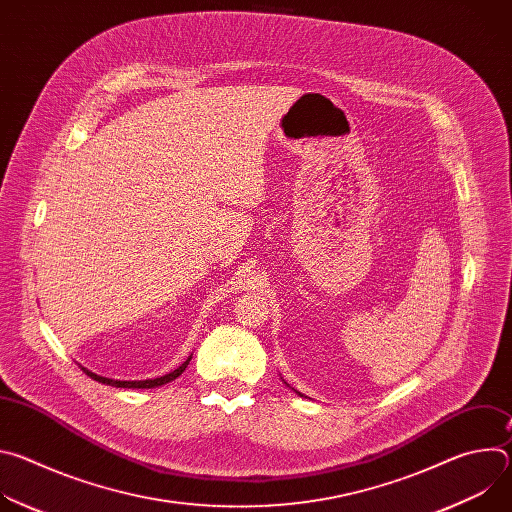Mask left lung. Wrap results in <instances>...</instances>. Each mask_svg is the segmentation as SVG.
<instances>
[{"label":"left lung","instance_id":"obj_1","mask_svg":"<svg viewBox=\"0 0 512 512\" xmlns=\"http://www.w3.org/2000/svg\"><path fill=\"white\" fill-rule=\"evenodd\" d=\"M296 393H298V395H300V397H304V395H302V393H300V391H296Z\"/></svg>","mask_w":512,"mask_h":512}]
</instances>
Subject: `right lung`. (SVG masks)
<instances>
[{
	"mask_svg": "<svg viewBox=\"0 0 512 512\" xmlns=\"http://www.w3.org/2000/svg\"><path fill=\"white\" fill-rule=\"evenodd\" d=\"M190 358H192V356H190ZM190 358H186V362H182L176 371H172V373H168V375H164V377H158V379H145V381H115V379H107V377L95 375V373L87 371L85 367H81V369L87 373V377H91L93 381H99V383H103V385H111V387H119V389H154V387H162V385L174 381L176 377H180V375L186 371Z\"/></svg>",
	"mask_w": 512,
	"mask_h": 512,
	"instance_id": "obj_1",
	"label": "right lung"
}]
</instances>
